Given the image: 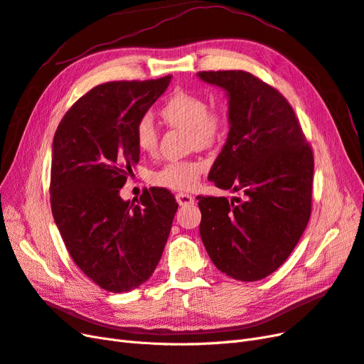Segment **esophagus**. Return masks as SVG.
<instances>
[{"label": "esophagus", "mask_w": 364, "mask_h": 364, "mask_svg": "<svg viewBox=\"0 0 364 364\" xmlns=\"http://www.w3.org/2000/svg\"><path fill=\"white\" fill-rule=\"evenodd\" d=\"M193 201H195V198L192 195H189V193H176V203H178L180 205H191V204H193Z\"/></svg>", "instance_id": "obj_1"}]
</instances>
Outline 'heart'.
<instances>
[{"label":"heart","mask_w":364,"mask_h":364,"mask_svg":"<svg viewBox=\"0 0 364 364\" xmlns=\"http://www.w3.org/2000/svg\"><path fill=\"white\" fill-rule=\"evenodd\" d=\"M161 116L172 127L191 129L192 140L201 148L210 146L225 127L221 112L210 111L204 97L189 91H176L161 108ZM136 143L141 152L154 154L159 148V129L151 114H144L136 124ZM205 164L198 160L168 161L154 173L155 184L175 191H189L198 183Z\"/></svg>","instance_id":"heart-1"}]
</instances>
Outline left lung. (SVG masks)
Here are the masks:
<instances>
[{"instance_id":"obj_1","label":"left lung","mask_w":364,"mask_h":364,"mask_svg":"<svg viewBox=\"0 0 364 364\" xmlns=\"http://www.w3.org/2000/svg\"><path fill=\"white\" fill-rule=\"evenodd\" d=\"M225 91L228 136L209 180L242 198L196 196L200 235L215 267L241 282L272 274L291 255L311 215L314 157L291 105L241 70L200 71Z\"/></svg>"}]
</instances>
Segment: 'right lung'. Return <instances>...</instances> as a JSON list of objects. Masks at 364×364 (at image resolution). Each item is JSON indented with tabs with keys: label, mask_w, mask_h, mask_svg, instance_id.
Instances as JSON below:
<instances>
[{
	"label": "right lung",
	"mask_w": 364,
	"mask_h": 364,
	"mask_svg": "<svg viewBox=\"0 0 364 364\" xmlns=\"http://www.w3.org/2000/svg\"><path fill=\"white\" fill-rule=\"evenodd\" d=\"M172 76L107 82L62 117L51 148L50 203L73 261L92 282L127 293L152 276L178 204L168 189L124 201L120 189L140 160L136 124Z\"/></svg>",
	"instance_id": "1"
}]
</instances>
